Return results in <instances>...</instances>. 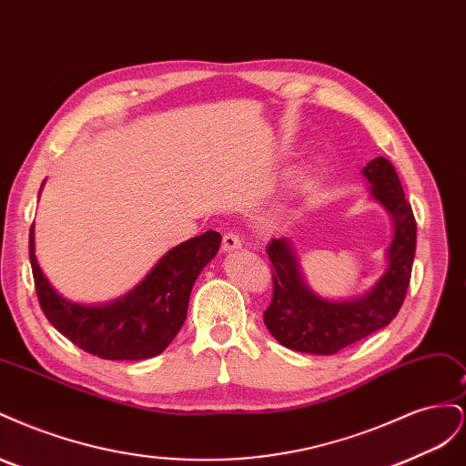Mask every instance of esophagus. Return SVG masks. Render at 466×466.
<instances>
[{"label":"esophagus","mask_w":466,"mask_h":466,"mask_svg":"<svg viewBox=\"0 0 466 466\" xmlns=\"http://www.w3.org/2000/svg\"><path fill=\"white\" fill-rule=\"evenodd\" d=\"M221 248L225 250V252H229V250H237V248H241V237H238L235 231H228V233H223V241H221Z\"/></svg>","instance_id":"esophagus-1"}]
</instances>
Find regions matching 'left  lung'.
Segmentation results:
<instances>
[{
    "instance_id": "8db88e82",
    "label": "left lung",
    "mask_w": 466,
    "mask_h": 466,
    "mask_svg": "<svg viewBox=\"0 0 466 466\" xmlns=\"http://www.w3.org/2000/svg\"><path fill=\"white\" fill-rule=\"evenodd\" d=\"M361 173L370 180L373 198L392 218L394 235L387 248V270L360 298L344 301L322 299L305 284L298 257L288 238H272L266 252L274 266V293L264 311V324L276 340L289 350L332 356L387 327L404 303L416 252L412 206L406 202L399 175L389 159L375 157L363 167Z\"/></svg>"
}]
</instances>
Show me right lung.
<instances>
[{"mask_svg": "<svg viewBox=\"0 0 466 466\" xmlns=\"http://www.w3.org/2000/svg\"><path fill=\"white\" fill-rule=\"evenodd\" d=\"M221 235L206 231L171 248L124 298L106 305L67 301L42 274L35 257V225L29 257L42 313L67 340L103 360H147L161 354L187 319L188 299L202 268L218 255Z\"/></svg>", "mask_w": 466, "mask_h": 466, "instance_id": "obj_1", "label": "right lung"}]
</instances>
